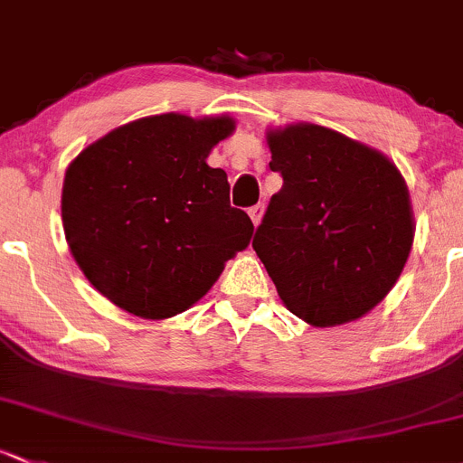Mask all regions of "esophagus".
I'll list each match as a JSON object with an SVG mask.
<instances>
[{"instance_id":"34e87169","label":"esophagus","mask_w":463,"mask_h":463,"mask_svg":"<svg viewBox=\"0 0 463 463\" xmlns=\"http://www.w3.org/2000/svg\"><path fill=\"white\" fill-rule=\"evenodd\" d=\"M264 203H257V206H252V208H248V215H250V219H252V223H255V226H260V222H261V217H264Z\"/></svg>"}]
</instances>
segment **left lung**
I'll list each match as a JSON object with an SVG mask.
<instances>
[{"instance_id": "8db88e82", "label": "left lung", "mask_w": 463, "mask_h": 463, "mask_svg": "<svg viewBox=\"0 0 463 463\" xmlns=\"http://www.w3.org/2000/svg\"><path fill=\"white\" fill-rule=\"evenodd\" d=\"M272 194L252 248L286 308L317 328L371 313L397 284L412 240L411 194L391 159L326 126L266 133Z\"/></svg>"}]
</instances>
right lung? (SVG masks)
Wrapping results in <instances>:
<instances>
[{"label": "right lung", "mask_w": 463, "mask_h": 463, "mask_svg": "<svg viewBox=\"0 0 463 463\" xmlns=\"http://www.w3.org/2000/svg\"><path fill=\"white\" fill-rule=\"evenodd\" d=\"M231 115H150L86 146L66 168L64 235L86 279L117 308L168 319L197 304L255 226L231 206L211 150Z\"/></svg>", "instance_id": "right-lung-1"}]
</instances>
